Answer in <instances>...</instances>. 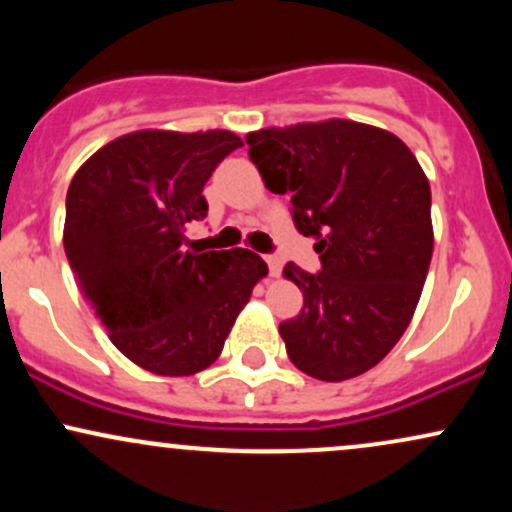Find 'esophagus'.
I'll return each instance as SVG.
<instances>
[{
    "label": "esophagus",
    "instance_id": "34e87169",
    "mask_svg": "<svg viewBox=\"0 0 512 512\" xmlns=\"http://www.w3.org/2000/svg\"><path fill=\"white\" fill-rule=\"evenodd\" d=\"M264 262H267L269 274H272V276H279L281 274V260H279V257L267 255V257H264Z\"/></svg>",
    "mask_w": 512,
    "mask_h": 512
}]
</instances>
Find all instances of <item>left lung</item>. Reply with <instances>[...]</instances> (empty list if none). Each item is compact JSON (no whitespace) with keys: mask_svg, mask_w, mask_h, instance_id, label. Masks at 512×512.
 I'll list each match as a JSON object with an SVG mask.
<instances>
[{"mask_svg":"<svg viewBox=\"0 0 512 512\" xmlns=\"http://www.w3.org/2000/svg\"><path fill=\"white\" fill-rule=\"evenodd\" d=\"M267 190L291 192L293 223L315 236L322 272L289 262L303 310L279 325L286 354L325 383L378 366L414 317L433 255L431 185L387 129L332 120L245 137Z\"/></svg>","mask_w":512,"mask_h":512,"instance_id":"left-lung-1","label":"left lung"}]
</instances>
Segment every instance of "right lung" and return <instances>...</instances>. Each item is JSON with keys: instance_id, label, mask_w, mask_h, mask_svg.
<instances>
[{"instance_id": "right-lung-1", "label": "right lung", "mask_w": 512, "mask_h": 512, "mask_svg": "<svg viewBox=\"0 0 512 512\" xmlns=\"http://www.w3.org/2000/svg\"><path fill=\"white\" fill-rule=\"evenodd\" d=\"M243 139L228 129H139L101 146L67 192L64 252L110 342L156 375L216 361L267 264L255 252L185 250L202 190Z\"/></svg>"}]
</instances>
